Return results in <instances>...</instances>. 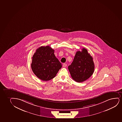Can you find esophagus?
I'll return each instance as SVG.
<instances>
[{"label":"esophagus","instance_id":"34e87169","mask_svg":"<svg viewBox=\"0 0 122 122\" xmlns=\"http://www.w3.org/2000/svg\"><path fill=\"white\" fill-rule=\"evenodd\" d=\"M66 66V64H65V63H64L63 64V66L64 67H65Z\"/></svg>","mask_w":122,"mask_h":122}]
</instances>
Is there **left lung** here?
<instances>
[{
  "label": "left lung",
  "instance_id": "left-lung-1",
  "mask_svg": "<svg viewBox=\"0 0 122 122\" xmlns=\"http://www.w3.org/2000/svg\"><path fill=\"white\" fill-rule=\"evenodd\" d=\"M68 69L73 80L78 83L83 82L88 79L94 71L93 58L86 49L83 48L82 51H77Z\"/></svg>",
  "mask_w": 122,
  "mask_h": 122
}]
</instances>
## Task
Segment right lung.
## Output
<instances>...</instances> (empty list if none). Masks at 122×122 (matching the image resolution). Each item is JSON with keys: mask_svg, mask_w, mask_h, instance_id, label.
<instances>
[{"mask_svg": "<svg viewBox=\"0 0 122 122\" xmlns=\"http://www.w3.org/2000/svg\"><path fill=\"white\" fill-rule=\"evenodd\" d=\"M62 67L61 63L54 55V50L50 46L40 47L32 57V70L43 81L54 78Z\"/></svg>", "mask_w": 122, "mask_h": 122, "instance_id": "add662e5", "label": "right lung"}]
</instances>
